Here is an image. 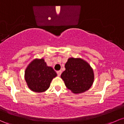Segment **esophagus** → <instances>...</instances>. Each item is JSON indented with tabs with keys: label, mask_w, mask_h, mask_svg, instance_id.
<instances>
[{
	"label": "esophagus",
	"mask_w": 124,
	"mask_h": 124,
	"mask_svg": "<svg viewBox=\"0 0 124 124\" xmlns=\"http://www.w3.org/2000/svg\"><path fill=\"white\" fill-rule=\"evenodd\" d=\"M61 73H62V70H58V71H57V74H58V76L61 75Z\"/></svg>",
	"instance_id": "obj_1"
}]
</instances>
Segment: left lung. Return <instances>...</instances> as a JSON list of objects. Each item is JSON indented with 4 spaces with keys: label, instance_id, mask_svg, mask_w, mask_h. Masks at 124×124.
<instances>
[{
    "label": "left lung",
    "instance_id": "obj_1",
    "mask_svg": "<svg viewBox=\"0 0 124 124\" xmlns=\"http://www.w3.org/2000/svg\"><path fill=\"white\" fill-rule=\"evenodd\" d=\"M61 77L65 86L75 94L84 93L92 86L94 73L90 65L80 58H69Z\"/></svg>",
    "mask_w": 124,
    "mask_h": 124
}]
</instances>
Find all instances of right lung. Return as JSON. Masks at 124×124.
<instances>
[{"label":"right lung","instance_id":"obj_1","mask_svg":"<svg viewBox=\"0 0 124 124\" xmlns=\"http://www.w3.org/2000/svg\"><path fill=\"white\" fill-rule=\"evenodd\" d=\"M57 73L48 66L43 58L34 59L24 71V79L28 88L35 92H45L49 88L53 79Z\"/></svg>","mask_w":124,"mask_h":124}]
</instances>
